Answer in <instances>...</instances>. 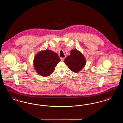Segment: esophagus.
<instances>
[{
  "instance_id": "34e87169",
  "label": "esophagus",
  "mask_w": 123,
  "mask_h": 123,
  "mask_svg": "<svg viewBox=\"0 0 123 123\" xmlns=\"http://www.w3.org/2000/svg\"><path fill=\"white\" fill-rule=\"evenodd\" d=\"M60 59H61V60L62 61H64V59H65V58H61Z\"/></svg>"
}]
</instances>
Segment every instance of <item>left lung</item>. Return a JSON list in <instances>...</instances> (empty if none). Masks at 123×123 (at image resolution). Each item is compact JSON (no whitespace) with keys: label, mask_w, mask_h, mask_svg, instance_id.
Wrapping results in <instances>:
<instances>
[{"label":"left lung","mask_w":123,"mask_h":123,"mask_svg":"<svg viewBox=\"0 0 123 123\" xmlns=\"http://www.w3.org/2000/svg\"><path fill=\"white\" fill-rule=\"evenodd\" d=\"M64 62L70 70L75 73L80 71L86 64L82 53L76 49L71 50L70 55L65 59Z\"/></svg>","instance_id":"obj_1"}]
</instances>
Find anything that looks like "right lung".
Here are the masks:
<instances>
[{
  "instance_id": "add662e5",
  "label": "right lung",
  "mask_w": 123,
  "mask_h": 123,
  "mask_svg": "<svg viewBox=\"0 0 123 123\" xmlns=\"http://www.w3.org/2000/svg\"><path fill=\"white\" fill-rule=\"evenodd\" d=\"M60 61L58 54L53 51L48 49L41 51L34 58V68L41 76H49L53 73Z\"/></svg>"
}]
</instances>
